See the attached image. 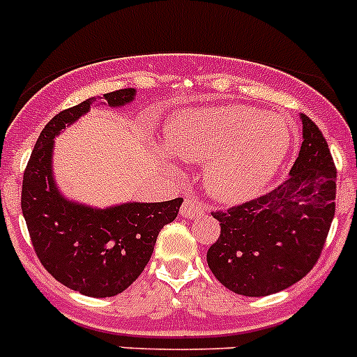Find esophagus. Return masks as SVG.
I'll list each match as a JSON object with an SVG mask.
<instances>
[{"label":"esophagus","instance_id":"1","mask_svg":"<svg viewBox=\"0 0 357 357\" xmlns=\"http://www.w3.org/2000/svg\"><path fill=\"white\" fill-rule=\"evenodd\" d=\"M202 212H204V205H202L199 200L192 199V197H186L185 202H183L179 214H181V218L193 219L197 218V215H200Z\"/></svg>","mask_w":357,"mask_h":357}]
</instances>
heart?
Masks as SVG:
<instances>
[{"instance_id": "heart-1", "label": "heart", "mask_w": 357, "mask_h": 357, "mask_svg": "<svg viewBox=\"0 0 357 357\" xmlns=\"http://www.w3.org/2000/svg\"><path fill=\"white\" fill-rule=\"evenodd\" d=\"M291 143L287 122L243 105L186 109L169 122L165 145L172 155L205 165L207 192L240 204L264 190Z\"/></svg>"}]
</instances>
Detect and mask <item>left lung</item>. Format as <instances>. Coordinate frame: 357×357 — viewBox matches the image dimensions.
<instances>
[{
	"label": "left lung",
	"mask_w": 357,
	"mask_h": 357,
	"mask_svg": "<svg viewBox=\"0 0 357 357\" xmlns=\"http://www.w3.org/2000/svg\"><path fill=\"white\" fill-rule=\"evenodd\" d=\"M302 146L278 188L228 211L207 250L212 275L245 297L276 294L304 278L318 261L335 215L337 169L318 126L301 114Z\"/></svg>",
	"instance_id": "obj_1"
}]
</instances>
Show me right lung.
Here are the masks:
<instances>
[{"label":"right lung","mask_w":357,"mask_h":357,"mask_svg":"<svg viewBox=\"0 0 357 357\" xmlns=\"http://www.w3.org/2000/svg\"><path fill=\"white\" fill-rule=\"evenodd\" d=\"M135 88L88 98L56 114L39 135L22 181V214L32 247L46 271L62 285L88 297H114L143 273L157 236L178 215L183 199L124 202L91 207L67 199L53 172V146L63 129L95 105L132 103Z\"/></svg>","instance_id":"add662e5"}]
</instances>
